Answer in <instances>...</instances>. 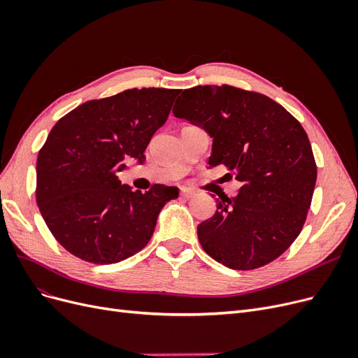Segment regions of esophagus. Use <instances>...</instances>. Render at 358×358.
Segmentation results:
<instances>
[{
  "label": "esophagus",
  "mask_w": 358,
  "mask_h": 358,
  "mask_svg": "<svg viewBox=\"0 0 358 358\" xmlns=\"http://www.w3.org/2000/svg\"><path fill=\"white\" fill-rule=\"evenodd\" d=\"M193 192L192 190H189V189H182L181 190V193H180V196L181 197H184V199H190V197H193Z\"/></svg>",
  "instance_id": "esophagus-1"
}]
</instances>
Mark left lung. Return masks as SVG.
Here are the masks:
<instances>
[{"label": "left lung", "mask_w": 358, "mask_h": 358, "mask_svg": "<svg viewBox=\"0 0 358 358\" xmlns=\"http://www.w3.org/2000/svg\"><path fill=\"white\" fill-rule=\"evenodd\" d=\"M173 114L213 138L209 168L222 164L243 182L199 224L203 250L237 271L281 256L301 232L317 177L301 124L273 99L228 85L182 90Z\"/></svg>", "instance_id": "8db88e82"}]
</instances>
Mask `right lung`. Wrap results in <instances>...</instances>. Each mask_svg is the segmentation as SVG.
Here are the masks:
<instances>
[{
    "label": "right lung",
    "instance_id": "1",
    "mask_svg": "<svg viewBox=\"0 0 358 358\" xmlns=\"http://www.w3.org/2000/svg\"><path fill=\"white\" fill-rule=\"evenodd\" d=\"M178 89H129L77 106L52 127L36 162V201L55 240L96 265L127 259L149 243L177 187L149 192L121 184L124 159L145 162L152 136L162 127Z\"/></svg>",
    "mask_w": 358,
    "mask_h": 358
}]
</instances>
